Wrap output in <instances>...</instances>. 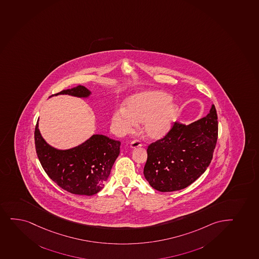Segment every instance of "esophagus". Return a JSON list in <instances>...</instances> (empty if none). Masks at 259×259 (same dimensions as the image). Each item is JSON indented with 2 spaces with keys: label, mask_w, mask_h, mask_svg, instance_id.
I'll list each match as a JSON object with an SVG mask.
<instances>
[{
  "label": "esophagus",
  "mask_w": 259,
  "mask_h": 259,
  "mask_svg": "<svg viewBox=\"0 0 259 259\" xmlns=\"http://www.w3.org/2000/svg\"><path fill=\"white\" fill-rule=\"evenodd\" d=\"M141 146H142V144H141L140 140H134V141L130 143V147L132 149L138 148V147H140Z\"/></svg>",
  "instance_id": "1"
}]
</instances>
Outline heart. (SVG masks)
I'll return each instance as SVG.
<instances>
[{
	"label": "heart",
	"instance_id": "1",
	"mask_svg": "<svg viewBox=\"0 0 259 259\" xmlns=\"http://www.w3.org/2000/svg\"><path fill=\"white\" fill-rule=\"evenodd\" d=\"M178 111L168 94L145 91L128 98L125 108L113 112L112 125L118 133L125 134L134 131L136 123H143V134L151 140H159L169 133Z\"/></svg>",
	"mask_w": 259,
	"mask_h": 259
}]
</instances>
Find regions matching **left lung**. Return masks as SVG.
<instances>
[{"mask_svg": "<svg viewBox=\"0 0 259 259\" xmlns=\"http://www.w3.org/2000/svg\"><path fill=\"white\" fill-rule=\"evenodd\" d=\"M217 119L212 104L206 116L188 125L175 123L163 139L148 146L144 176L153 189L180 190L203 174L217 142Z\"/></svg>", "mask_w": 259, "mask_h": 259, "instance_id": "8db88e82", "label": "left lung"}]
</instances>
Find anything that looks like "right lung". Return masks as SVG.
Here are the masks:
<instances>
[{"mask_svg":"<svg viewBox=\"0 0 259 259\" xmlns=\"http://www.w3.org/2000/svg\"><path fill=\"white\" fill-rule=\"evenodd\" d=\"M59 95L89 98L92 92L84 86H77L53 96ZM34 140L38 160L48 177L71 194L89 196L96 195L103 189L119 156L120 146L118 140L102 134H94L73 148L57 149L50 146L41 135L38 119Z\"/></svg>","mask_w":259,"mask_h":259,"instance_id":"add662e5","label":"right lung"}]
</instances>
